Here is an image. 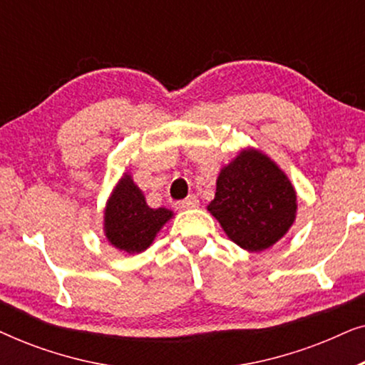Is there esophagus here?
Listing matches in <instances>:
<instances>
[{"mask_svg":"<svg viewBox=\"0 0 365 365\" xmlns=\"http://www.w3.org/2000/svg\"><path fill=\"white\" fill-rule=\"evenodd\" d=\"M174 206H176V209H179V211H186V209L197 207L199 201H197L196 196H187L186 199H184V201H178L176 204H174Z\"/></svg>","mask_w":365,"mask_h":365,"instance_id":"obj_1","label":"esophagus"}]
</instances>
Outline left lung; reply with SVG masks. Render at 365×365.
Listing matches in <instances>:
<instances>
[{"mask_svg": "<svg viewBox=\"0 0 365 365\" xmlns=\"http://www.w3.org/2000/svg\"><path fill=\"white\" fill-rule=\"evenodd\" d=\"M207 211L239 247L261 252L281 241L296 221L297 194L267 154L247 148L221 169Z\"/></svg>", "mask_w": 365, "mask_h": 365, "instance_id": "obj_1", "label": "left lung"}]
</instances>
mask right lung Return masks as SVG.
<instances>
[{
    "mask_svg": "<svg viewBox=\"0 0 365 365\" xmlns=\"http://www.w3.org/2000/svg\"><path fill=\"white\" fill-rule=\"evenodd\" d=\"M173 216L166 207H149L131 174L124 173L104 207V236L119 251L143 252Z\"/></svg>",
    "mask_w": 365,
    "mask_h": 365,
    "instance_id": "right-lung-1",
    "label": "right lung"
}]
</instances>
